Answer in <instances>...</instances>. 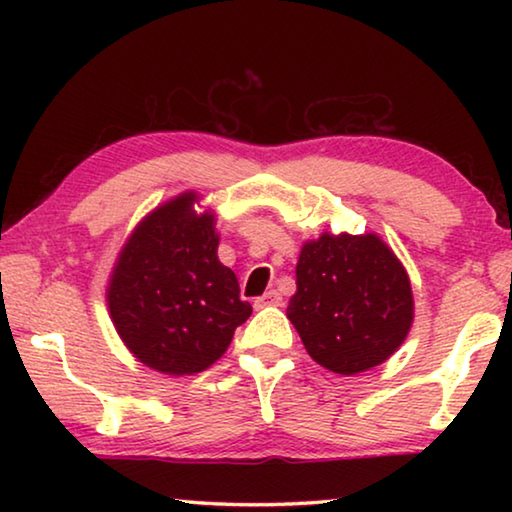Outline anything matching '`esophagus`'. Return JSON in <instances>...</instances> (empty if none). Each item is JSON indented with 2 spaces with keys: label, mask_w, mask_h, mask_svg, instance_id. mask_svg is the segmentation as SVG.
Instances as JSON below:
<instances>
[{
  "label": "esophagus",
  "mask_w": 512,
  "mask_h": 512,
  "mask_svg": "<svg viewBox=\"0 0 512 512\" xmlns=\"http://www.w3.org/2000/svg\"><path fill=\"white\" fill-rule=\"evenodd\" d=\"M277 305H282V296L277 291H266L264 296H259L257 300H255V307L257 309H264V307H277Z\"/></svg>",
  "instance_id": "1"
}]
</instances>
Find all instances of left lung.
Listing matches in <instances>:
<instances>
[{
	"mask_svg": "<svg viewBox=\"0 0 512 512\" xmlns=\"http://www.w3.org/2000/svg\"><path fill=\"white\" fill-rule=\"evenodd\" d=\"M287 316L309 357L357 375L384 363L413 323L411 280L377 235H329L300 250Z\"/></svg>",
	"mask_w": 512,
	"mask_h": 512,
	"instance_id": "8db88e82",
	"label": "left lung"
}]
</instances>
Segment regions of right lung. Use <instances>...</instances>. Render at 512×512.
Segmentation results:
<instances>
[{"instance_id": "obj_1", "label": "right lung", "mask_w": 512, "mask_h": 512, "mask_svg": "<svg viewBox=\"0 0 512 512\" xmlns=\"http://www.w3.org/2000/svg\"><path fill=\"white\" fill-rule=\"evenodd\" d=\"M196 192L144 216L121 248L106 300L117 334L137 361L183 377L223 357L253 314L237 275L219 262L214 214H198Z\"/></svg>"}]
</instances>
